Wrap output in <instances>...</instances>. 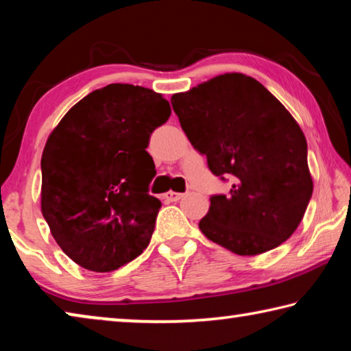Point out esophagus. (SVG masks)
<instances>
[{"instance_id": "34e87169", "label": "esophagus", "mask_w": 351, "mask_h": 351, "mask_svg": "<svg viewBox=\"0 0 351 351\" xmlns=\"http://www.w3.org/2000/svg\"><path fill=\"white\" fill-rule=\"evenodd\" d=\"M184 197V193L180 192H167L164 195V199L167 201V203H176V201H180Z\"/></svg>"}]
</instances>
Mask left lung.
Segmentation results:
<instances>
[{
  "instance_id": "left-lung-1",
  "label": "left lung",
  "mask_w": 351,
  "mask_h": 351,
  "mask_svg": "<svg viewBox=\"0 0 351 351\" xmlns=\"http://www.w3.org/2000/svg\"><path fill=\"white\" fill-rule=\"evenodd\" d=\"M195 150L228 195H212L199 229L239 255L282 245L300 224L313 195L306 139L288 110L252 77L223 74L171 96Z\"/></svg>"
}]
</instances>
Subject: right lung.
I'll return each instance as SVG.
<instances>
[{
    "label": "right lung",
    "mask_w": 351,
    "mask_h": 351,
    "mask_svg": "<svg viewBox=\"0 0 351 351\" xmlns=\"http://www.w3.org/2000/svg\"><path fill=\"white\" fill-rule=\"evenodd\" d=\"M170 114L161 94L112 83L77 102L51 133L41 156V213L82 268L114 271L150 243L161 201L148 193L156 170L145 148Z\"/></svg>",
    "instance_id": "right-lung-1"
}]
</instances>
